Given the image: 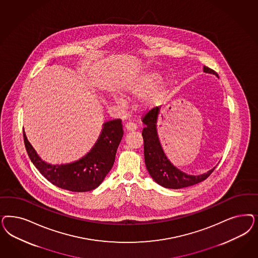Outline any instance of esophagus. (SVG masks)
Masks as SVG:
<instances>
[{"mask_svg": "<svg viewBox=\"0 0 258 258\" xmlns=\"http://www.w3.org/2000/svg\"><path fill=\"white\" fill-rule=\"evenodd\" d=\"M124 128L127 132H130V131H135L138 128V126H137L136 123L132 122V121H129V122H127L125 124Z\"/></svg>", "mask_w": 258, "mask_h": 258, "instance_id": "34e87169", "label": "esophagus"}]
</instances>
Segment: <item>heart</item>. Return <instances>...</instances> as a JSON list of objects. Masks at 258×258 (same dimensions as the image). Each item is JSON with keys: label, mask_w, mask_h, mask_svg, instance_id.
Segmentation results:
<instances>
[{"label": "heart", "mask_w": 258, "mask_h": 258, "mask_svg": "<svg viewBox=\"0 0 258 258\" xmlns=\"http://www.w3.org/2000/svg\"><path fill=\"white\" fill-rule=\"evenodd\" d=\"M161 80V77L158 73L155 72H147L142 76H140L138 79H136L134 82L128 84L125 88L126 94L130 98L140 99L144 96H146L150 91H152ZM161 97V91L154 92L147 100V103L149 105L155 104L159 98Z\"/></svg>", "instance_id": "obj_1"}]
</instances>
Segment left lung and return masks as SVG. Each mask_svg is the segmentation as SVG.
I'll use <instances>...</instances> for the list:
<instances>
[{"mask_svg": "<svg viewBox=\"0 0 258 258\" xmlns=\"http://www.w3.org/2000/svg\"><path fill=\"white\" fill-rule=\"evenodd\" d=\"M203 71L217 76L213 69L207 67H203ZM158 112L159 107H154L145 113L142 119L144 124L142 137L145 165L152 178L160 186L169 189H181L205 180L214 172L216 167L205 174L191 175L178 170L168 159L158 140L157 132Z\"/></svg>", "mask_w": 258, "mask_h": 258, "instance_id": "8db88e82", "label": "left lung"}]
</instances>
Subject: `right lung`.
<instances>
[{"label":"right lung","mask_w":258,"mask_h":258,"mask_svg":"<svg viewBox=\"0 0 258 258\" xmlns=\"http://www.w3.org/2000/svg\"><path fill=\"white\" fill-rule=\"evenodd\" d=\"M122 136L120 118L107 121L103 124L99 140L87 155L78 161L61 165H52L43 161L28 142L25 131L24 141L28 157L49 182L67 191H88L100 186L112 169Z\"/></svg>","instance_id":"obj_1"}]
</instances>
